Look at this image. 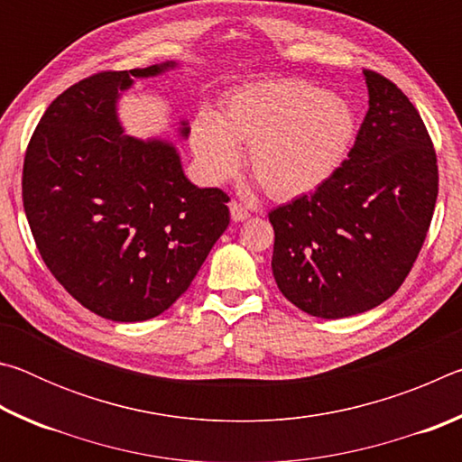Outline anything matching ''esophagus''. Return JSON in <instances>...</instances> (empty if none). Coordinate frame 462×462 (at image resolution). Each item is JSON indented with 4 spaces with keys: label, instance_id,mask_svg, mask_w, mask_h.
Returning a JSON list of instances; mask_svg holds the SVG:
<instances>
[{
    "label": "esophagus",
    "instance_id": "obj_1",
    "mask_svg": "<svg viewBox=\"0 0 462 462\" xmlns=\"http://www.w3.org/2000/svg\"><path fill=\"white\" fill-rule=\"evenodd\" d=\"M230 216H232L234 222H245L250 217L248 209L245 206H240L238 201H230Z\"/></svg>",
    "mask_w": 462,
    "mask_h": 462
}]
</instances>
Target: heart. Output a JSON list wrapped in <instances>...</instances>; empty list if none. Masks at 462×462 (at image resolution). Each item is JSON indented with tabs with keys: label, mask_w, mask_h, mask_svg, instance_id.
Listing matches in <instances>:
<instances>
[{
	"label": "heart",
	"mask_w": 462,
	"mask_h": 462,
	"mask_svg": "<svg viewBox=\"0 0 462 462\" xmlns=\"http://www.w3.org/2000/svg\"><path fill=\"white\" fill-rule=\"evenodd\" d=\"M355 138L348 101L301 81L248 85L234 91L220 116L203 109L191 146L212 181H226L250 144L248 167L271 198L291 199L328 181Z\"/></svg>",
	"instance_id": "b5f03b06"
}]
</instances>
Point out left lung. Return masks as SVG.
<instances>
[{
	"instance_id": "obj_1",
	"label": "left lung",
	"mask_w": 462,
	"mask_h": 462,
	"mask_svg": "<svg viewBox=\"0 0 462 462\" xmlns=\"http://www.w3.org/2000/svg\"><path fill=\"white\" fill-rule=\"evenodd\" d=\"M363 75L369 112L348 159L314 193L269 214L277 287L324 319L363 314L402 287L438 195L436 151L418 109L383 75Z\"/></svg>"
}]
</instances>
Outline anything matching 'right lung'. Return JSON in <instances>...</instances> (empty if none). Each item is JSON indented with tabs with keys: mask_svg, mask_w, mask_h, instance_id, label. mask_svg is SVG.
<instances>
[{
	"mask_svg": "<svg viewBox=\"0 0 462 462\" xmlns=\"http://www.w3.org/2000/svg\"><path fill=\"white\" fill-rule=\"evenodd\" d=\"M173 67L101 71L71 85L26 148L22 199L38 253L83 308L114 322L173 306L230 224L228 195L193 185L173 144L120 126V93ZM179 132L189 134L187 122Z\"/></svg>",
	"mask_w": 462,
	"mask_h": 462,
	"instance_id": "obj_1",
	"label": "right lung"
}]
</instances>
